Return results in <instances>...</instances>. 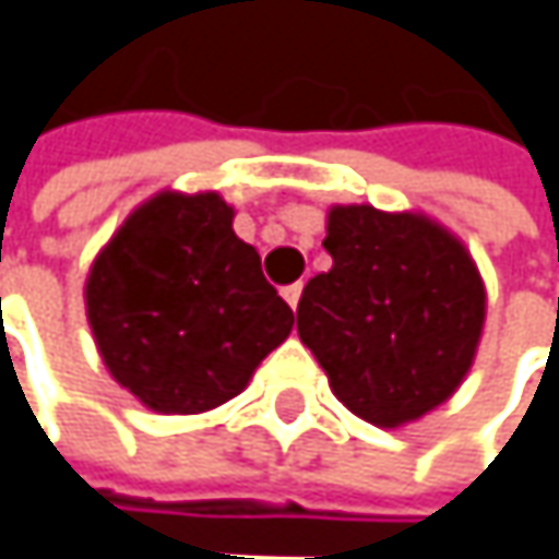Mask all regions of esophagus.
I'll use <instances>...</instances> for the list:
<instances>
[{"label": "esophagus", "mask_w": 559, "mask_h": 559, "mask_svg": "<svg viewBox=\"0 0 559 559\" xmlns=\"http://www.w3.org/2000/svg\"><path fill=\"white\" fill-rule=\"evenodd\" d=\"M281 294H284V300H287V304L297 310V304H300V294H304V284H300V281H297V284H287Z\"/></svg>", "instance_id": "esophagus-1"}]
</instances>
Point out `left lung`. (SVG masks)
Here are the masks:
<instances>
[{"label":"left lung","instance_id":"left-lung-1","mask_svg":"<svg viewBox=\"0 0 559 559\" xmlns=\"http://www.w3.org/2000/svg\"><path fill=\"white\" fill-rule=\"evenodd\" d=\"M323 246L332 269L300 294V342L371 426L426 416L474 365L486 313L474 259L426 217L368 204L332 207Z\"/></svg>","mask_w":559,"mask_h":559}]
</instances>
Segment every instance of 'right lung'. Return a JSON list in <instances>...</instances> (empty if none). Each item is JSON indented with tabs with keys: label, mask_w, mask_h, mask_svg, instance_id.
Here are the masks:
<instances>
[{
	"label": "right lung",
	"mask_w": 559,
	"mask_h": 559,
	"mask_svg": "<svg viewBox=\"0 0 559 559\" xmlns=\"http://www.w3.org/2000/svg\"><path fill=\"white\" fill-rule=\"evenodd\" d=\"M88 323L115 381L156 413L233 400L294 326L217 194H156L95 259Z\"/></svg>",
	"instance_id": "1"
}]
</instances>
